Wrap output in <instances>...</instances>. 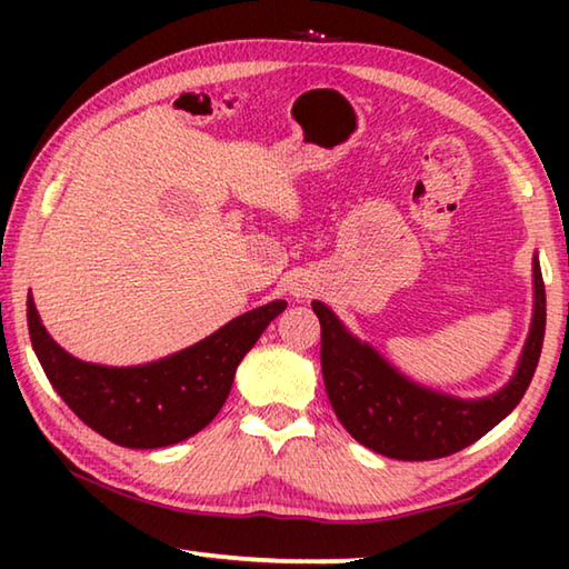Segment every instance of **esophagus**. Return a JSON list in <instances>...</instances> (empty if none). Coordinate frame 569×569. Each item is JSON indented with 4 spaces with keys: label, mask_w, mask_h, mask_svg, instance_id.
I'll list each match as a JSON object with an SVG mask.
<instances>
[{
    "label": "esophagus",
    "mask_w": 569,
    "mask_h": 569,
    "mask_svg": "<svg viewBox=\"0 0 569 569\" xmlns=\"http://www.w3.org/2000/svg\"><path fill=\"white\" fill-rule=\"evenodd\" d=\"M291 293L296 296V298H308L313 293V286L308 283V281H296L293 286H291Z\"/></svg>",
    "instance_id": "obj_1"
}]
</instances>
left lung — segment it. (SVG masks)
Wrapping results in <instances>:
<instances>
[{
    "mask_svg": "<svg viewBox=\"0 0 569 569\" xmlns=\"http://www.w3.org/2000/svg\"><path fill=\"white\" fill-rule=\"evenodd\" d=\"M535 316L512 381L487 399L465 401L423 389L393 369L369 343L343 329L329 306L313 301L321 321V371L329 401L359 445L401 461H429L461 451L495 429L535 377L545 341V281L535 258Z\"/></svg>",
    "mask_w": 569,
    "mask_h": 569,
    "instance_id": "obj_1",
    "label": "left lung"
}]
</instances>
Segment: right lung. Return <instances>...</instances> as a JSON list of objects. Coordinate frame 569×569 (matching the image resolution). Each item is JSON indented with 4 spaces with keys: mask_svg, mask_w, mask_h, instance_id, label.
<instances>
[{
    "mask_svg": "<svg viewBox=\"0 0 569 569\" xmlns=\"http://www.w3.org/2000/svg\"><path fill=\"white\" fill-rule=\"evenodd\" d=\"M283 308L286 301L253 308L190 349L122 369L80 361L57 346L32 296H27V326L47 379L77 417L120 447L158 449L198 435L216 419L238 363Z\"/></svg>",
    "mask_w": 569,
    "mask_h": 569,
    "instance_id": "obj_1",
    "label": "right lung"
}]
</instances>
